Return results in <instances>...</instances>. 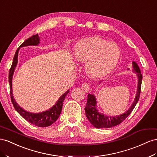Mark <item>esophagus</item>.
I'll return each instance as SVG.
<instances>
[{
  "label": "esophagus",
  "mask_w": 157,
  "mask_h": 157,
  "mask_svg": "<svg viewBox=\"0 0 157 157\" xmlns=\"http://www.w3.org/2000/svg\"><path fill=\"white\" fill-rule=\"evenodd\" d=\"M81 86H82V89L84 90V92L86 93V92H88V90H89V85H88V83L84 82V84H82Z\"/></svg>",
  "instance_id": "1"
}]
</instances>
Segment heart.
I'll return each mask as SVG.
<instances>
[{"label":"heart","mask_w":157,"mask_h":157,"mask_svg":"<svg viewBox=\"0 0 157 157\" xmlns=\"http://www.w3.org/2000/svg\"><path fill=\"white\" fill-rule=\"evenodd\" d=\"M120 56V48L116 42L97 36L79 40L73 50L75 61L86 63V73L92 78H101L111 73L117 65Z\"/></svg>","instance_id":"1"}]
</instances>
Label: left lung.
<instances>
[{
  "label": "left lung",
  "instance_id": "obj_1",
  "mask_svg": "<svg viewBox=\"0 0 157 157\" xmlns=\"http://www.w3.org/2000/svg\"><path fill=\"white\" fill-rule=\"evenodd\" d=\"M132 65L133 73L136 75L137 77V92L133 103L131 104V105L129 107V108L124 113H121L120 115L115 116H107L105 114L101 113L98 109L97 108V100L94 94H88L87 102L84 109H85L86 116L87 119L94 128H109L121 124L129 115L131 112H132V110L134 109L135 105H136L139 99V96H140L143 76L141 73V70L139 69V65L135 61H132ZM127 70L129 71V69L128 68ZM101 82L102 81H100V84Z\"/></svg>",
  "mask_w": 157,
  "mask_h": 157
}]
</instances>
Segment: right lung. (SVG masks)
Wrapping results in <instances>:
<instances>
[{
	"instance_id": "1",
	"label": "right lung",
	"mask_w": 157,
	"mask_h": 157,
	"mask_svg": "<svg viewBox=\"0 0 157 157\" xmlns=\"http://www.w3.org/2000/svg\"><path fill=\"white\" fill-rule=\"evenodd\" d=\"M40 38L38 36V34L34 35L31 37H29L23 44L20 46V48L16 50V53L13 59V62L11 66L10 70L9 71V84H10V93L12 104H13L16 112L22 116L24 119L31 123L32 124L40 128H45L48 127L53 124L55 121L58 119L61 112V109L63 104V101L65 100V96L68 94L69 90H67L64 94H62L59 98L56 103L55 104L52 108L45 110V111L39 112V113H32L25 110L24 108L19 105L17 103L15 98H14L13 92H12V78L16 67L18 64V52L21 48L27 47V46H38L40 43Z\"/></svg>"
}]
</instances>
